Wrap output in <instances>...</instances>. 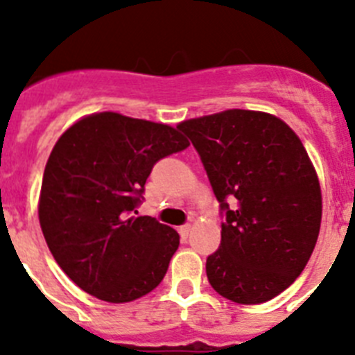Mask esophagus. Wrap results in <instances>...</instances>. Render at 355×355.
<instances>
[{"label": "esophagus", "instance_id": "34e87169", "mask_svg": "<svg viewBox=\"0 0 355 355\" xmlns=\"http://www.w3.org/2000/svg\"><path fill=\"white\" fill-rule=\"evenodd\" d=\"M190 229H192V225H190V224H184V225H181V227H180V234H181V238H183V240H187V238H188V234H190Z\"/></svg>", "mask_w": 355, "mask_h": 355}]
</instances>
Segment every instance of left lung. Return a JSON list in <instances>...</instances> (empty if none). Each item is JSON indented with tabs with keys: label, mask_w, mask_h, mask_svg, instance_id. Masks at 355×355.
I'll list each match as a JSON object with an SVG mask.
<instances>
[{
	"label": "left lung",
	"mask_w": 355,
	"mask_h": 355,
	"mask_svg": "<svg viewBox=\"0 0 355 355\" xmlns=\"http://www.w3.org/2000/svg\"><path fill=\"white\" fill-rule=\"evenodd\" d=\"M178 130L225 211L220 247L206 259L209 284L236 304L274 299L302 274L318 240L322 190L307 150L286 122L254 110L188 119Z\"/></svg>",
	"instance_id": "obj_1"
}]
</instances>
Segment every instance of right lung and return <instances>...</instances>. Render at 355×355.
<instances>
[{
  "label": "right lung",
  "instance_id": "obj_1",
  "mask_svg": "<svg viewBox=\"0 0 355 355\" xmlns=\"http://www.w3.org/2000/svg\"><path fill=\"white\" fill-rule=\"evenodd\" d=\"M188 146L168 124L117 112L85 115L62 133L44 168L39 222L72 283L112 304L162 283L180 234L131 211L153 165Z\"/></svg>",
  "mask_w": 355,
  "mask_h": 355
}]
</instances>
